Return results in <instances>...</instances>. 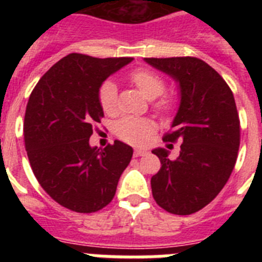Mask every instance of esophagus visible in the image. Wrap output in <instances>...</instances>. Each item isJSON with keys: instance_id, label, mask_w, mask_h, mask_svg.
<instances>
[{"instance_id": "34e87169", "label": "esophagus", "mask_w": 262, "mask_h": 262, "mask_svg": "<svg viewBox=\"0 0 262 262\" xmlns=\"http://www.w3.org/2000/svg\"><path fill=\"white\" fill-rule=\"evenodd\" d=\"M144 155H147V151H144V149H135V152H134V157L144 156Z\"/></svg>"}]
</instances>
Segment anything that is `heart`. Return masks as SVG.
Segmentation results:
<instances>
[{
    "mask_svg": "<svg viewBox=\"0 0 262 262\" xmlns=\"http://www.w3.org/2000/svg\"><path fill=\"white\" fill-rule=\"evenodd\" d=\"M129 81L136 89L147 99H155L161 96L165 89V82L157 73L148 69H138L129 75ZM98 102L103 113L113 115L118 110V89L117 85L111 81H106L98 90ZM174 106L173 96L165 94L154 103V107L161 114H166ZM154 131V123L151 120L138 119L126 117L115 124V133L122 140L134 145H142L148 140Z\"/></svg>",
    "mask_w": 262,
    "mask_h": 262,
    "instance_id": "b5f03b06",
    "label": "heart"
}]
</instances>
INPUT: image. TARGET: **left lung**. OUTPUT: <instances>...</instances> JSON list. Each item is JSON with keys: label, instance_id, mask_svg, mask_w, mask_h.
<instances>
[{"label": "left lung", "instance_id": "obj_1", "mask_svg": "<svg viewBox=\"0 0 262 262\" xmlns=\"http://www.w3.org/2000/svg\"><path fill=\"white\" fill-rule=\"evenodd\" d=\"M180 85V107L164 142L181 140L176 160L156 148L161 168L151 178L152 195L170 214L190 215L209 205L227 184L237 159L240 120L235 98L214 68L196 57H145Z\"/></svg>", "mask_w": 262, "mask_h": 262}]
</instances>
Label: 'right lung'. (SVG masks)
Wrapping results in <instances>:
<instances>
[{"label": "right lung", "mask_w": 262, "mask_h": 262, "mask_svg": "<svg viewBox=\"0 0 262 262\" xmlns=\"http://www.w3.org/2000/svg\"><path fill=\"white\" fill-rule=\"evenodd\" d=\"M133 60L69 53L31 92L23 123L30 165L46 193L66 209L81 214L103 209L131 161L129 145L115 140L98 149L89 138L103 118L99 88Z\"/></svg>", "instance_id": "1"}]
</instances>
